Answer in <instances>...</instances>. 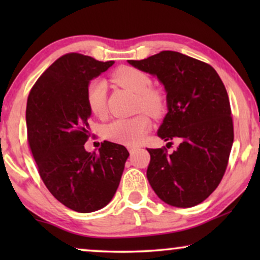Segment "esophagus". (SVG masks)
I'll return each instance as SVG.
<instances>
[{"instance_id": "1", "label": "esophagus", "mask_w": 260, "mask_h": 260, "mask_svg": "<svg viewBox=\"0 0 260 260\" xmlns=\"http://www.w3.org/2000/svg\"><path fill=\"white\" fill-rule=\"evenodd\" d=\"M127 149H129L130 154H134V152L137 150V148H136V147H133V145H130V147H127Z\"/></svg>"}]
</instances>
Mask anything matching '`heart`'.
Masks as SVG:
<instances>
[{
  "mask_svg": "<svg viewBox=\"0 0 260 260\" xmlns=\"http://www.w3.org/2000/svg\"><path fill=\"white\" fill-rule=\"evenodd\" d=\"M112 80L119 86L137 94V108L151 115H159L165 108V99L159 91L150 88L151 80L143 71L130 66L119 67L112 73ZM88 109L94 116H103L105 112L106 84L104 80L95 79L91 81L86 90ZM151 120L145 113L119 118L110 123L105 129L109 140L117 143L134 145L137 144L144 135L150 130Z\"/></svg>",
  "mask_w": 260,
  "mask_h": 260,
  "instance_id": "heart-1",
  "label": "heart"
}]
</instances>
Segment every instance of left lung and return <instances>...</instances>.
I'll list each match as a JSON object with an SVG mask.
<instances>
[{"mask_svg":"<svg viewBox=\"0 0 260 260\" xmlns=\"http://www.w3.org/2000/svg\"><path fill=\"white\" fill-rule=\"evenodd\" d=\"M129 63L157 78L165 87L168 112L157 136L181 140L170 155L165 149H148L149 183L162 201L174 207L201 204L221 181L233 144L223 83L211 65L179 52L163 51Z\"/></svg>","mask_w":260,"mask_h":260,"instance_id":"8db88e82","label":"left lung"}]
</instances>
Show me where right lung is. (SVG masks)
<instances>
[{
	"label": "right lung",
	"instance_id": "add662e5",
	"mask_svg": "<svg viewBox=\"0 0 260 260\" xmlns=\"http://www.w3.org/2000/svg\"><path fill=\"white\" fill-rule=\"evenodd\" d=\"M112 65L65 54L41 74L28 95V142L41 179L56 200L79 213L95 212L112 200L129 157L124 145L109 141L98 152L84 147L92 113L87 86Z\"/></svg>",
	"mask_w": 260,
	"mask_h": 260
}]
</instances>
